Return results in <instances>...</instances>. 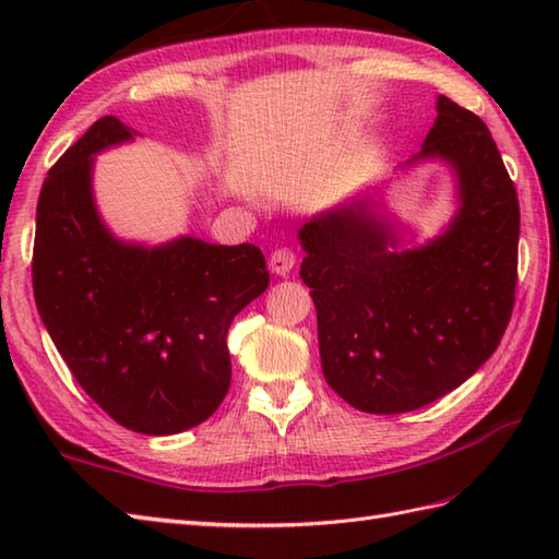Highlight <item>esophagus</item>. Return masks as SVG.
I'll list each match as a JSON object with an SVG mask.
<instances>
[{"label": "esophagus", "mask_w": 559, "mask_h": 559, "mask_svg": "<svg viewBox=\"0 0 559 559\" xmlns=\"http://www.w3.org/2000/svg\"><path fill=\"white\" fill-rule=\"evenodd\" d=\"M295 266V254L288 247H281L276 252H271L269 257V269L276 273V276H288Z\"/></svg>", "instance_id": "obj_1"}]
</instances>
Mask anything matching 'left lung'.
I'll return each mask as SVG.
<instances>
[{"label":"left lung","mask_w":559,"mask_h":559,"mask_svg":"<svg viewBox=\"0 0 559 559\" xmlns=\"http://www.w3.org/2000/svg\"><path fill=\"white\" fill-rule=\"evenodd\" d=\"M442 163L454 216L435 237L386 204L389 182L314 213L298 230L329 386L353 408L408 413L461 386L500 346L514 307L519 199L490 129L437 96L423 148L394 175Z\"/></svg>","instance_id":"1"}]
</instances>
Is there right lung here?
<instances>
[{
	"instance_id": "right-lung-1",
	"label": "right lung",
	"mask_w": 559,
	"mask_h": 559,
	"mask_svg": "<svg viewBox=\"0 0 559 559\" xmlns=\"http://www.w3.org/2000/svg\"><path fill=\"white\" fill-rule=\"evenodd\" d=\"M139 132L108 115L47 173L35 213L33 293L81 389L127 430L177 435L211 418L230 386L228 329L269 286L261 249L180 235L117 237L93 170Z\"/></svg>"
}]
</instances>
